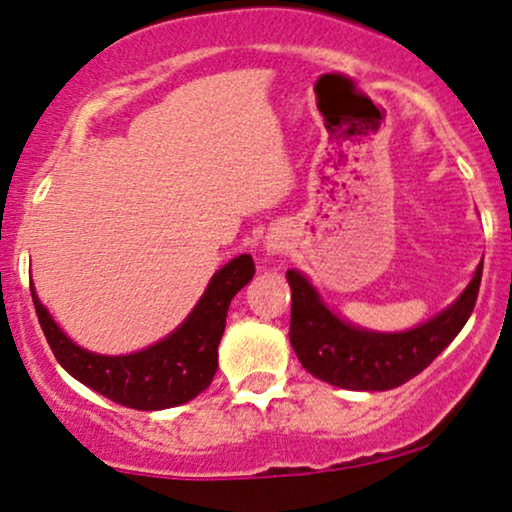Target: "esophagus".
I'll list each match as a JSON object with an SVG mask.
<instances>
[{
	"label": "esophagus",
	"instance_id": "esophagus-1",
	"mask_svg": "<svg viewBox=\"0 0 512 512\" xmlns=\"http://www.w3.org/2000/svg\"><path fill=\"white\" fill-rule=\"evenodd\" d=\"M281 248L283 245L276 241V238H269L267 241V255H278V252H281Z\"/></svg>",
	"mask_w": 512,
	"mask_h": 512
}]
</instances>
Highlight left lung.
<instances>
[{
	"mask_svg": "<svg viewBox=\"0 0 512 512\" xmlns=\"http://www.w3.org/2000/svg\"><path fill=\"white\" fill-rule=\"evenodd\" d=\"M293 290L290 345L300 364L323 383L342 390L383 392L428 368L461 333L480 293L482 264L461 297L435 319L406 333H373L335 316L300 271H286Z\"/></svg>",
	"mask_w": 512,
	"mask_h": 512,
	"instance_id": "1",
	"label": "left lung"
}]
</instances>
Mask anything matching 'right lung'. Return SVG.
Returning <instances> with one entry per match:
<instances>
[{"label":"right lung","instance_id":"obj_1","mask_svg":"<svg viewBox=\"0 0 512 512\" xmlns=\"http://www.w3.org/2000/svg\"><path fill=\"white\" fill-rule=\"evenodd\" d=\"M255 276L250 255H238L212 276L208 290L177 331L165 340L122 357H106L77 347L30 286L37 319L58 364L115 404L139 411H160L186 404L208 390L217 373V347L234 295Z\"/></svg>","mask_w":512,"mask_h":512}]
</instances>
